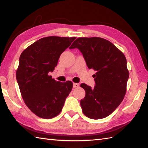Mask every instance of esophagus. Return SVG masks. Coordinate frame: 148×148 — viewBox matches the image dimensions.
<instances>
[{
  "label": "esophagus",
  "instance_id": "34e87169",
  "mask_svg": "<svg viewBox=\"0 0 148 148\" xmlns=\"http://www.w3.org/2000/svg\"><path fill=\"white\" fill-rule=\"evenodd\" d=\"M79 86V84L78 83H74L73 84V88H77Z\"/></svg>",
  "mask_w": 148,
  "mask_h": 148
}]
</instances>
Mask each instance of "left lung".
<instances>
[{
	"label": "left lung",
	"mask_w": 148,
	"mask_h": 148,
	"mask_svg": "<svg viewBox=\"0 0 148 148\" xmlns=\"http://www.w3.org/2000/svg\"><path fill=\"white\" fill-rule=\"evenodd\" d=\"M77 48L89 69L96 71L93 88L82 83L86 95L80 104L84 114L99 119L110 115L124 99L129 72L123 53L100 37H79L69 49Z\"/></svg>",
	"instance_id": "1"
}]
</instances>
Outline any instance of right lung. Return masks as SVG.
<instances>
[{
    "label": "right lung",
    "mask_w": 148,
    "mask_h": 148,
    "mask_svg": "<svg viewBox=\"0 0 148 148\" xmlns=\"http://www.w3.org/2000/svg\"><path fill=\"white\" fill-rule=\"evenodd\" d=\"M76 37L49 36L37 40L21 53L16 80L25 103L39 117L58 115L73 83L56 81L49 73L55 70L62 53Z\"/></svg>",
    "instance_id": "right-lung-1"
}]
</instances>
